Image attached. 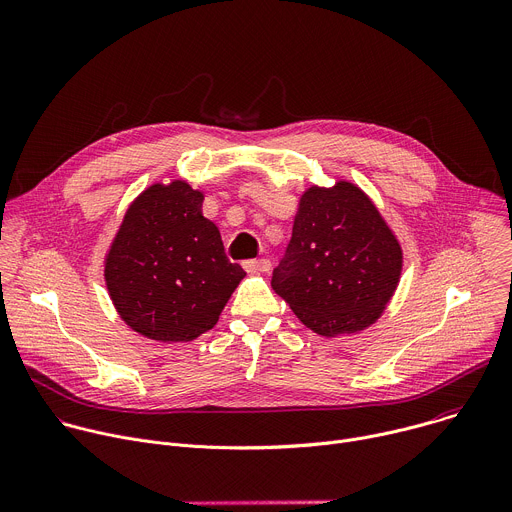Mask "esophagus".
<instances>
[{"mask_svg": "<svg viewBox=\"0 0 512 512\" xmlns=\"http://www.w3.org/2000/svg\"><path fill=\"white\" fill-rule=\"evenodd\" d=\"M243 267L249 273H267L271 269V261L269 259H249L243 263Z\"/></svg>", "mask_w": 512, "mask_h": 512, "instance_id": "34e87169", "label": "esophagus"}]
</instances>
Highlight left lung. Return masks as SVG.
Returning <instances> with one entry per match:
<instances>
[{"mask_svg": "<svg viewBox=\"0 0 512 512\" xmlns=\"http://www.w3.org/2000/svg\"><path fill=\"white\" fill-rule=\"evenodd\" d=\"M403 251L375 202L356 184L310 186L298 206L271 287L320 336L375 324L399 285Z\"/></svg>", "mask_w": 512, "mask_h": 512, "instance_id": "8db88e82", "label": "left lung"}]
</instances>
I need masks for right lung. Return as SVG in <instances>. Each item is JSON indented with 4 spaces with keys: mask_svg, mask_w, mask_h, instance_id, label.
<instances>
[{
    "mask_svg": "<svg viewBox=\"0 0 512 512\" xmlns=\"http://www.w3.org/2000/svg\"><path fill=\"white\" fill-rule=\"evenodd\" d=\"M204 194L184 180L152 184L127 208L105 257V283L121 320L158 342L210 330L245 271L202 216Z\"/></svg>",
    "mask_w": 512,
    "mask_h": 512,
    "instance_id": "add662e5",
    "label": "right lung"
}]
</instances>
